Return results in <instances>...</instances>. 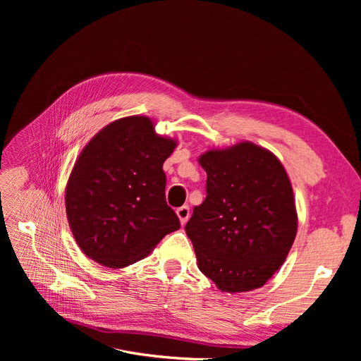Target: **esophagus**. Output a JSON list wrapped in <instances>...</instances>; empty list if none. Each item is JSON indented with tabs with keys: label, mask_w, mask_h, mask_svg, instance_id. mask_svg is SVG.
I'll return each instance as SVG.
<instances>
[{
	"label": "esophagus",
	"mask_w": 361,
	"mask_h": 361,
	"mask_svg": "<svg viewBox=\"0 0 361 361\" xmlns=\"http://www.w3.org/2000/svg\"><path fill=\"white\" fill-rule=\"evenodd\" d=\"M176 214H178V216H179L180 224H185V223L188 221V218H190V207H188L187 204H183V206L178 207Z\"/></svg>",
	"instance_id": "obj_1"
}]
</instances>
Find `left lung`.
Returning <instances> with one entry per match:
<instances>
[{
    "instance_id": "obj_1",
    "label": "left lung",
    "mask_w": 361,
    "mask_h": 361,
    "mask_svg": "<svg viewBox=\"0 0 361 361\" xmlns=\"http://www.w3.org/2000/svg\"><path fill=\"white\" fill-rule=\"evenodd\" d=\"M199 162L207 195L185 226L199 269L223 292L264 286L285 262L298 227L285 167L250 141L207 150Z\"/></svg>"
}]
</instances>
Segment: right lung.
I'll return each mask as SVG.
<instances>
[{"label":"right lung","mask_w":361,"mask_h":361,"mask_svg":"<svg viewBox=\"0 0 361 361\" xmlns=\"http://www.w3.org/2000/svg\"><path fill=\"white\" fill-rule=\"evenodd\" d=\"M176 145L158 135L146 116L114 120L87 143L64 197L69 227L87 257L125 268L180 227L166 202L162 170Z\"/></svg>","instance_id":"1"}]
</instances>
